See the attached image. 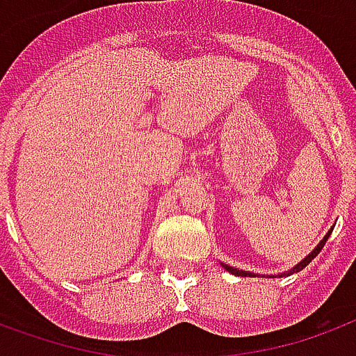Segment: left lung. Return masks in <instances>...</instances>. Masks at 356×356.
Returning <instances> with one entry per match:
<instances>
[{
  "label": "left lung",
  "instance_id": "obj_1",
  "mask_svg": "<svg viewBox=\"0 0 356 356\" xmlns=\"http://www.w3.org/2000/svg\"><path fill=\"white\" fill-rule=\"evenodd\" d=\"M332 230H334V228H330V230L326 232V236H325V238H323V239H321V241H318L317 247H315V249H313V251L309 252V254H307V257H305V259L300 260L298 264H294V266H292V268H291V270H289V272L279 273V277H285V275H292V273L302 272V270H304L305 266L309 264V262H312V260L315 259V257H317L318 252H321V249H323V247H325L326 239L330 238V234H332ZM222 268H225V270H228V272H230L232 275H238V277H247V275H254V273H252V272H245V270H238V268H234V266H228V264H222ZM257 275H259V273H257Z\"/></svg>",
  "mask_w": 356,
  "mask_h": 356
}]
</instances>
